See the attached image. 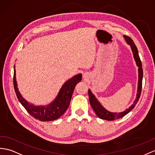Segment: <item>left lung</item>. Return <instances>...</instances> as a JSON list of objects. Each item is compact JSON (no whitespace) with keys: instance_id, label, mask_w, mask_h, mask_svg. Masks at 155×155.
Returning a JSON list of instances; mask_svg holds the SVG:
<instances>
[{"instance_id":"obj_1","label":"left lung","mask_w":155,"mask_h":155,"mask_svg":"<svg viewBox=\"0 0 155 155\" xmlns=\"http://www.w3.org/2000/svg\"><path fill=\"white\" fill-rule=\"evenodd\" d=\"M124 38H125L126 42L130 45L132 52H133V54H134V59L135 60V62H136L137 66L139 67V68H138L139 80H138L137 93L136 99L135 100L134 104H132L131 107L127 108L126 111L118 113V114L116 112L114 113V112H108V110H106V109L104 108L99 103V102L97 101L95 97L93 95V94L91 93V90L89 89L88 91L89 99L91 106V107L93 108V110L95 111L97 116L101 119L106 120H110V121H111V120H114L122 118V117L126 115L127 113H129L137 103V102L139 99V97H140V96H141V93L142 80H143V68H142L141 61L140 60V58H139L137 48V47L135 46V45L133 41V40H132L130 37L126 36V35H124Z\"/></svg>"}]
</instances>
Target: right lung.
<instances>
[{"label":"right lung","mask_w":155,"mask_h":155,"mask_svg":"<svg viewBox=\"0 0 155 155\" xmlns=\"http://www.w3.org/2000/svg\"><path fill=\"white\" fill-rule=\"evenodd\" d=\"M14 87L19 101L29 114L33 118L42 122L52 121L62 116L68 108L75 85L81 80V74L75 75L68 80L60 89L57 97L47 106H35L26 101L20 93L16 81V70L14 66Z\"/></svg>","instance_id":"add662e5"}]
</instances>
